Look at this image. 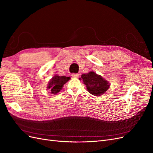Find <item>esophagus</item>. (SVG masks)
I'll use <instances>...</instances> for the list:
<instances>
[{
  "label": "esophagus",
  "instance_id": "esophagus-1",
  "mask_svg": "<svg viewBox=\"0 0 153 153\" xmlns=\"http://www.w3.org/2000/svg\"><path fill=\"white\" fill-rule=\"evenodd\" d=\"M71 76H72L73 78H78V76H79V74H78V73H73L72 75H71Z\"/></svg>",
  "mask_w": 153,
  "mask_h": 153
}]
</instances>
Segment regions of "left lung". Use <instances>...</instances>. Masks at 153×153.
<instances>
[{
    "label": "left lung",
    "instance_id": "obj_1",
    "mask_svg": "<svg viewBox=\"0 0 153 153\" xmlns=\"http://www.w3.org/2000/svg\"><path fill=\"white\" fill-rule=\"evenodd\" d=\"M79 80H82L86 85L87 91L96 96H100L105 94L110 86L108 81L94 71L82 74Z\"/></svg>",
    "mask_w": 153,
    "mask_h": 153
}]
</instances>
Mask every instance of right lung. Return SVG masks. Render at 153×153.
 Masks as SVG:
<instances>
[{"label": "right lung", "mask_w": 153, "mask_h": 153, "mask_svg": "<svg viewBox=\"0 0 153 153\" xmlns=\"http://www.w3.org/2000/svg\"><path fill=\"white\" fill-rule=\"evenodd\" d=\"M70 77L65 76H59L55 75L50 80L47 85V89L50 90V93L52 94H57L62 89L64 85L70 80Z\"/></svg>", "instance_id": "add662e5"}]
</instances>
